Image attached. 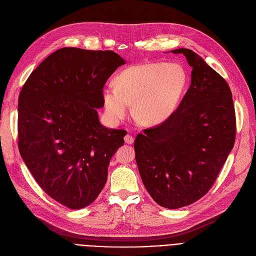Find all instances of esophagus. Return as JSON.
Returning <instances> with one entry per match:
<instances>
[{
	"instance_id": "esophagus-1",
	"label": "esophagus",
	"mask_w": 256,
	"mask_h": 256,
	"mask_svg": "<svg viewBox=\"0 0 256 256\" xmlns=\"http://www.w3.org/2000/svg\"><path fill=\"white\" fill-rule=\"evenodd\" d=\"M124 141H126V143H128V144H132V143H134V138H132L130 135H126V136L124 137Z\"/></svg>"
}]
</instances>
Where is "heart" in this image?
Returning a JSON list of instances; mask_svg holds the SVG:
<instances>
[{
    "label": "heart",
    "mask_w": 256,
    "mask_h": 256,
    "mask_svg": "<svg viewBox=\"0 0 256 256\" xmlns=\"http://www.w3.org/2000/svg\"><path fill=\"white\" fill-rule=\"evenodd\" d=\"M188 82L184 67L176 63H139L114 78V85L102 91L104 114L119 124L132 110L143 124L164 122L176 111Z\"/></svg>",
    "instance_id": "b5f03b06"
}]
</instances>
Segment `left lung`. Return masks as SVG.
I'll list each match as a JSON object with an SVG mask.
<instances>
[{
    "mask_svg": "<svg viewBox=\"0 0 256 256\" xmlns=\"http://www.w3.org/2000/svg\"><path fill=\"white\" fill-rule=\"evenodd\" d=\"M192 67L191 85L178 110L135 140L136 162L158 204L180 208L204 196L236 139L232 94L226 80L196 52L176 48Z\"/></svg>",
    "mask_w": 256,
    "mask_h": 256,
    "instance_id": "1",
    "label": "left lung"
}]
</instances>
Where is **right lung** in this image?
<instances>
[{"instance_id":"add662e5","label":"right lung","mask_w":256,"mask_h":256,"mask_svg":"<svg viewBox=\"0 0 256 256\" xmlns=\"http://www.w3.org/2000/svg\"><path fill=\"white\" fill-rule=\"evenodd\" d=\"M126 60L113 50L63 48L30 74L18 98V148L40 188L72 208L102 192L126 132L104 126L98 109L110 76Z\"/></svg>"}]
</instances>
